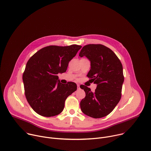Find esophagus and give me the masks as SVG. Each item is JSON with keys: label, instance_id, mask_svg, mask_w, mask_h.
<instances>
[{"label": "esophagus", "instance_id": "1", "mask_svg": "<svg viewBox=\"0 0 151 151\" xmlns=\"http://www.w3.org/2000/svg\"><path fill=\"white\" fill-rule=\"evenodd\" d=\"M77 87H78V89H79V88H80V85L78 84V85H77Z\"/></svg>", "mask_w": 151, "mask_h": 151}]
</instances>
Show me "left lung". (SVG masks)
<instances>
[{
	"instance_id": "1",
	"label": "left lung",
	"mask_w": 151,
	"mask_h": 151,
	"mask_svg": "<svg viewBox=\"0 0 151 151\" xmlns=\"http://www.w3.org/2000/svg\"><path fill=\"white\" fill-rule=\"evenodd\" d=\"M79 55L90 60L91 69L87 76L97 84L94 93L87 86H80L85 92V97L80 103L81 111L94 118L106 116L114 110L121 97L124 80L122 64L111 49L100 44L84 46Z\"/></svg>"
}]
</instances>
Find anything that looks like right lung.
Masks as SVG:
<instances>
[{
	"label": "right lung",
	"mask_w": 151,
	"mask_h": 151,
	"mask_svg": "<svg viewBox=\"0 0 151 151\" xmlns=\"http://www.w3.org/2000/svg\"><path fill=\"white\" fill-rule=\"evenodd\" d=\"M81 46H48L36 52L27 61L23 75L25 95L39 115L51 117L63 110L67 97L75 92V82L61 83L57 75L66 72L69 61Z\"/></svg>",
	"instance_id": "obj_1"
}]
</instances>
